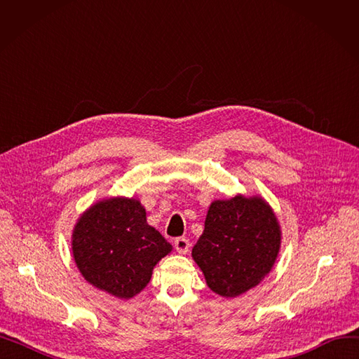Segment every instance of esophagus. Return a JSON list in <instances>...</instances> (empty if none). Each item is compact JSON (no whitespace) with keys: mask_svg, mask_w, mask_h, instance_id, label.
<instances>
[{"mask_svg":"<svg viewBox=\"0 0 359 359\" xmlns=\"http://www.w3.org/2000/svg\"><path fill=\"white\" fill-rule=\"evenodd\" d=\"M175 248H176V250H177L179 253H182V255L187 253V252H189V248H191L189 240H187L186 237H179V238H176V240H175Z\"/></svg>","mask_w":359,"mask_h":359,"instance_id":"obj_1","label":"esophagus"}]
</instances>
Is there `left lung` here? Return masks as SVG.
Returning a JSON list of instances; mask_svg holds the SVG:
<instances>
[{
  "instance_id": "obj_1",
  "label": "left lung",
  "mask_w": 359,
  "mask_h": 359,
  "mask_svg": "<svg viewBox=\"0 0 359 359\" xmlns=\"http://www.w3.org/2000/svg\"><path fill=\"white\" fill-rule=\"evenodd\" d=\"M279 248L280 227L269 203L260 196L237 195L210 205L192 257L208 287L233 298L260 284L273 268Z\"/></svg>"
}]
</instances>
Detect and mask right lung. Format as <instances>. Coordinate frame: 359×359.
<instances>
[{
  "mask_svg": "<svg viewBox=\"0 0 359 359\" xmlns=\"http://www.w3.org/2000/svg\"><path fill=\"white\" fill-rule=\"evenodd\" d=\"M71 248L87 282L123 299L147 287L154 266L173 249L148 225L141 202L123 196L91 205L75 224Z\"/></svg>",
  "mask_w": 359,
  "mask_h": 359,
  "instance_id": "obj_1",
  "label": "right lung"
}]
</instances>
